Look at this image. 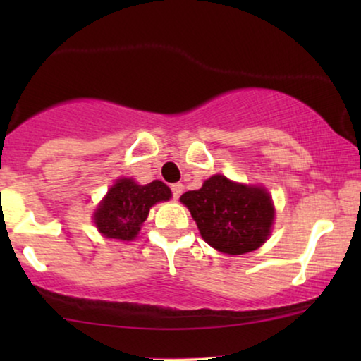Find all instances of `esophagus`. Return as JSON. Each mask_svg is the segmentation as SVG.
Segmentation results:
<instances>
[{
	"label": "esophagus",
	"instance_id": "obj_1",
	"mask_svg": "<svg viewBox=\"0 0 361 361\" xmlns=\"http://www.w3.org/2000/svg\"><path fill=\"white\" fill-rule=\"evenodd\" d=\"M171 190H172V197H174V199H179V197L182 195V192H184V185H182V184H172Z\"/></svg>",
	"mask_w": 361,
	"mask_h": 361
}]
</instances>
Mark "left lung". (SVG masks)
Here are the masks:
<instances>
[{"label":"left lung","mask_w":361,"mask_h":361,"mask_svg":"<svg viewBox=\"0 0 361 361\" xmlns=\"http://www.w3.org/2000/svg\"><path fill=\"white\" fill-rule=\"evenodd\" d=\"M180 202L190 210L202 238L221 253H250L271 233L274 209L261 187L212 176L202 189L185 192Z\"/></svg>","instance_id":"left-lung-1"}]
</instances>
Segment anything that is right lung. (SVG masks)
Listing matches in <instances>:
<instances>
[{
  "mask_svg": "<svg viewBox=\"0 0 361 361\" xmlns=\"http://www.w3.org/2000/svg\"><path fill=\"white\" fill-rule=\"evenodd\" d=\"M169 199L171 189L161 180L140 185L133 179H118L98 205L93 220L106 238L130 241L137 235L151 207Z\"/></svg>",
  "mask_w": 361,
  "mask_h": 361,
  "instance_id": "obj_1",
  "label": "right lung"
}]
</instances>
